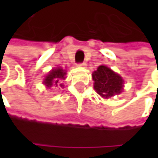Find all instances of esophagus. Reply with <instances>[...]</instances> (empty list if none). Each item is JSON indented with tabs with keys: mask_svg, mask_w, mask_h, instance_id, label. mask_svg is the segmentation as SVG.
<instances>
[{
	"mask_svg": "<svg viewBox=\"0 0 158 158\" xmlns=\"http://www.w3.org/2000/svg\"><path fill=\"white\" fill-rule=\"evenodd\" d=\"M86 65H87V64H86L85 62H81V63H79V64H78V66H79V67H81V68H85Z\"/></svg>",
	"mask_w": 158,
	"mask_h": 158,
	"instance_id": "34e87169",
	"label": "esophagus"
}]
</instances>
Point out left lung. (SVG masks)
I'll return each instance as SVG.
<instances>
[{
	"label": "left lung",
	"instance_id": "left-lung-1",
	"mask_svg": "<svg viewBox=\"0 0 158 158\" xmlns=\"http://www.w3.org/2000/svg\"><path fill=\"white\" fill-rule=\"evenodd\" d=\"M94 89L103 98H110L123 90V80L106 66H100L92 74Z\"/></svg>",
	"mask_w": 158,
	"mask_h": 158
}]
</instances>
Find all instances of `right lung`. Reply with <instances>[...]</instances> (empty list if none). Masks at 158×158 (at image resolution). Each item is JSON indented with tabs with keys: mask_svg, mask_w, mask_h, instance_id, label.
<instances>
[{
	"mask_svg": "<svg viewBox=\"0 0 158 158\" xmlns=\"http://www.w3.org/2000/svg\"><path fill=\"white\" fill-rule=\"evenodd\" d=\"M65 75H66V72L62 69H59V68L54 69H52L51 72H49V74L45 78L44 84L47 85L48 87H51L53 84L56 86L60 79H65ZM59 85L61 87H63L62 84H59Z\"/></svg>",
	"mask_w": 158,
	"mask_h": 158,
	"instance_id": "1",
	"label": "right lung"
}]
</instances>
